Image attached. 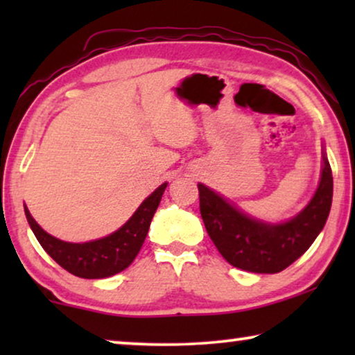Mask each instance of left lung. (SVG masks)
I'll list each match as a JSON object with an SVG mask.
<instances>
[{
    "label": "left lung",
    "mask_w": 355,
    "mask_h": 355,
    "mask_svg": "<svg viewBox=\"0 0 355 355\" xmlns=\"http://www.w3.org/2000/svg\"><path fill=\"white\" fill-rule=\"evenodd\" d=\"M322 159V176L313 197L297 215L283 223L247 215L205 184H197L202 220L227 263L252 273H279L313 244L328 220L333 200V174L324 145Z\"/></svg>",
    "instance_id": "left-lung-1"
}]
</instances>
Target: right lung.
Segmentation results:
<instances>
[{"instance_id": "add662e5", "label": "right lung", "mask_w": 355, "mask_h": 355, "mask_svg": "<svg viewBox=\"0 0 355 355\" xmlns=\"http://www.w3.org/2000/svg\"><path fill=\"white\" fill-rule=\"evenodd\" d=\"M166 186L168 182H163L155 189L119 230L101 239L89 242L58 239L42 230L26 205L24 211L37 241L58 265L79 278L101 279L125 270L137 257Z\"/></svg>"}]
</instances>
